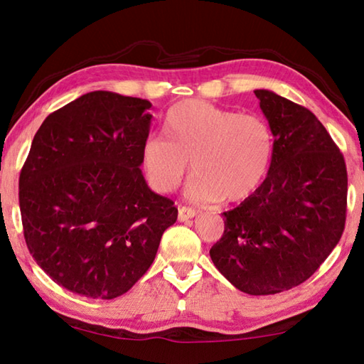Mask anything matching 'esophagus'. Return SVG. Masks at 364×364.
Returning <instances> with one entry per match:
<instances>
[{
	"label": "esophagus",
	"instance_id": "obj_1",
	"mask_svg": "<svg viewBox=\"0 0 364 364\" xmlns=\"http://www.w3.org/2000/svg\"><path fill=\"white\" fill-rule=\"evenodd\" d=\"M196 215H197V211L194 208H186V206L178 208V220L180 222H186L192 218H196Z\"/></svg>",
	"mask_w": 364,
	"mask_h": 364
}]
</instances>
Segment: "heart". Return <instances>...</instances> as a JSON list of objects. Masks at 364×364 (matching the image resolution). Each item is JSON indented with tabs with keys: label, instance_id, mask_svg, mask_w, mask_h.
<instances>
[{
	"label": "heart",
	"instance_id": "1",
	"mask_svg": "<svg viewBox=\"0 0 364 364\" xmlns=\"http://www.w3.org/2000/svg\"><path fill=\"white\" fill-rule=\"evenodd\" d=\"M166 139H149L141 164L146 181L168 194L194 170L186 194L197 203L249 198L264 181L275 141L269 122L258 114H239L202 100H184L168 109Z\"/></svg>",
	"mask_w": 364,
	"mask_h": 364
}]
</instances>
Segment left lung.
Instances as JSON below:
<instances>
[{
	"instance_id": "left-lung-1",
	"label": "left lung",
	"mask_w": 364,
	"mask_h": 364,
	"mask_svg": "<svg viewBox=\"0 0 364 364\" xmlns=\"http://www.w3.org/2000/svg\"><path fill=\"white\" fill-rule=\"evenodd\" d=\"M274 131V159L253 196L225 211L211 259L250 296L288 291L308 280L341 239L347 170L327 129L306 107L257 89Z\"/></svg>"
}]
</instances>
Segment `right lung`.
<instances>
[{"label": "right lung", "mask_w": 364, "mask_h": 364, "mask_svg": "<svg viewBox=\"0 0 364 364\" xmlns=\"http://www.w3.org/2000/svg\"><path fill=\"white\" fill-rule=\"evenodd\" d=\"M149 100L95 90L54 111L20 173L29 253L53 282L90 299L133 288L178 210L141 170Z\"/></svg>", "instance_id": "add662e5"}]
</instances>
